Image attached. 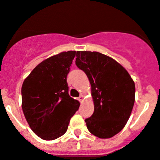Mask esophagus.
<instances>
[{"mask_svg":"<svg viewBox=\"0 0 160 160\" xmlns=\"http://www.w3.org/2000/svg\"><path fill=\"white\" fill-rule=\"evenodd\" d=\"M83 99H84V96H83V94H80V97H79V101L82 102L83 101Z\"/></svg>","mask_w":160,"mask_h":160,"instance_id":"obj_1","label":"esophagus"}]
</instances>
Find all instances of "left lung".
<instances>
[{
  "mask_svg": "<svg viewBox=\"0 0 160 160\" xmlns=\"http://www.w3.org/2000/svg\"><path fill=\"white\" fill-rule=\"evenodd\" d=\"M76 65L88 76L94 110L85 119L88 131L109 138L126 125L135 98V85L128 71L113 58L97 52H77Z\"/></svg>",
  "mask_w": 160,
  "mask_h": 160,
  "instance_id": "left-lung-1",
  "label": "left lung"
}]
</instances>
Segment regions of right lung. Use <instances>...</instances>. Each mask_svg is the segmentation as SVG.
<instances>
[{
    "label": "right lung",
    "mask_w": 160,
    "mask_h": 160,
    "mask_svg": "<svg viewBox=\"0 0 160 160\" xmlns=\"http://www.w3.org/2000/svg\"><path fill=\"white\" fill-rule=\"evenodd\" d=\"M77 52L50 57L37 65L22 86V108L31 130L51 141L66 132L80 102L69 94L67 75Z\"/></svg>",
    "instance_id": "obj_1"
}]
</instances>
